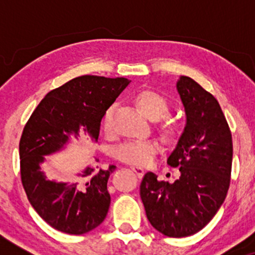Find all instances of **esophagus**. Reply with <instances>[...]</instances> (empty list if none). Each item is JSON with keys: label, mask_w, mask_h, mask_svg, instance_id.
I'll use <instances>...</instances> for the list:
<instances>
[{"label": "esophagus", "mask_w": 255, "mask_h": 255, "mask_svg": "<svg viewBox=\"0 0 255 255\" xmlns=\"http://www.w3.org/2000/svg\"><path fill=\"white\" fill-rule=\"evenodd\" d=\"M131 170H133L137 175V177H142L145 174V170L141 168V166H131Z\"/></svg>", "instance_id": "34e87169"}]
</instances>
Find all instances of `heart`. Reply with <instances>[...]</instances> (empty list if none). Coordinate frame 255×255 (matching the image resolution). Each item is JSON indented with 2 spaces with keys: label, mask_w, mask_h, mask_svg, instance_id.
I'll return each mask as SVG.
<instances>
[{
  "label": "heart",
  "mask_w": 255,
  "mask_h": 255,
  "mask_svg": "<svg viewBox=\"0 0 255 255\" xmlns=\"http://www.w3.org/2000/svg\"><path fill=\"white\" fill-rule=\"evenodd\" d=\"M134 102L137 105L141 113L144 114L147 119L158 120L164 118L169 113V102L166 101L164 96L152 90H142L139 91L134 96ZM115 107H110L109 109L104 113L102 125L105 133H110L113 130V116ZM162 129L164 130L166 135L171 136L175 134V126L170 124L168 120H163ZM159 146L156 141L151 140H130L126 141L125 144L119 146L116 150V156L119 159L124 160L126 163L135 165H144L150 163L154 154L157 153Z\"/></svg>",
  "instance_id": "1"
}]
</instances>
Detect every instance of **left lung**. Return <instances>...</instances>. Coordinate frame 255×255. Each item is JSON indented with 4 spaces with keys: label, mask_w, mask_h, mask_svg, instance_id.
I'll use <instances>...</instances> for the list:
<instances>
[{
    "label": "left lung",
    "mask_w": 255,
    "mask_h": 255,
    "mask_svg": "<svg viewBox=\"0 0 255 255\" xmlns=\"http://www.w3.org/2000/svg\"><path fill=\"white\" fill-rule=\"evenodd\" d=\"M176 89L186 111V126L168 164L178 168L174 183L146 172L140 197L154 229L169 238H184L207 225L227 197L230 184L233 140L221 105L189 77Z\"/></svg>",
    "instance_id": "1"
}]
</instances>
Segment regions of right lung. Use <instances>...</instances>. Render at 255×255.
I'll use <instances>...</instances> for the list:
<instances>
[{
  "instance_id": "add662e5",
  "label": "right lung",
  "mask_w": 255,
  "mask_h": 255,
  "mask_svg": "<svg viewBox=\"0 0 255 255\" xmlns=\"http://www.w3.org/2000/svg\"><path fill=\"white\" fill-rule=\"evenodd\" d=\"M129 83L97 75L72 79L50 91L26 124L19 144L21 182L32 207L54 229L83 235L107 217L108 180L115 165L97 171L98 166L89 165L75 172L72 182L49 180L42 165L45 156L77 144L80 130L97 142L104 113Z\"/></svg>"
}]
</instances>
